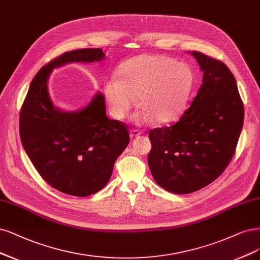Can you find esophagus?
Wrapping results in <instances>:
<instances>
[{"mask_svg":"<svg viewBox=\"0 0 260 260\" xmlns=\"http://www.w3.org/2000/svg\"><path fill=\"white\" fill-rule=\"evenodd\" d=\"M139 136H141V132L139 130H136V129L130 130V139L131 140H133L134 138H137Z\"/></svg>","mask_w":260,"mask_h":260,"instance_id":"34e87169","label":"esophagus"}]
</instances>
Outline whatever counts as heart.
Wrapping results in <instances>:
<instances>
[{
    "instance_id": "b5f03b06",
    "label": "heart",
    "mask_w": 260,
    "mask_h": 260,
    "mask_svg": "<svg viewBox=\"0 0 260 260\" xmlns=\"http://www.w3.org/2000/svg\"><path fill=\"white\" fill-rule=\"evenodd\" d=\"M118 78L103 84V94L111 115L122 120L136 104L133 120L166 123L182 113L192 87V72L185 63L160 55H141L122 64Z\"/></svg>"
}]
</instances>
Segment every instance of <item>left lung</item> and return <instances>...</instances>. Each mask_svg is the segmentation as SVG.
I'll use <instances>...</instances> for the list:
<instances>
[{
  "label": "left lung",
  "instance_id": "8db88e82",
  "mask_svg": "<svg viewBox=\"0 0 260 260\" xmlns=\"http://www.w3.org/2000/svg\"><path fill=\"white\" fill-rule=\"evenodd\" d=\"M190 53L203 72L198 93L176 123L148 134L150 172L160 187L177 194L199 190L225 171L244 119L236 78L227 66L199 51Z\"/></svg>",
  "mask_w": 260,
  "mask_h": 260
}]
</instances>
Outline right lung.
Instances as JSON below:
<instances>
[{
  "instance_id": "right-lung-1",
  "label": "right lung",
  "mask_w": 260,
  "mask_h": 260,
  "mask_svg": "<svg viewBox=\"0 0 260 260\" xmlns=\"http://www.w3.org/2000/svg\"><path fill=\"white\" fill-rule=\"evenodd\" d=\"M104 57L101 48H85L52 60L33 78L21 107L19 131L26 155L45 181L67 194L86 197L101 190L129 144V133L123 122L107 118L100 91L77 111L53 105L48 78L53 69Z\"/></svg>"
}]
</instances>
